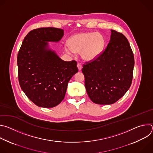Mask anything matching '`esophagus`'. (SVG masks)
Returning a JSON list of instances; mask_svg holds the SVG:
<instances>
[{
  "instance_id": "obj_1",
  "label": "esophagus",
  "mask_w": 153,
  "mask_h": 153,
  "mask_svg": "<svg viewBox=\"0 0 153 153\" xmlns=\"http://www.w3.org/2000/svg\"><path fill=\"white\" fill-rule=\"evenodd\" d=\"M77 68H78V69H79V71H80V70H82V65H81V63H77Z\"/></svg>"
}]
</instances>
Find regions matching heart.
<instances>
[{"mask_svg":"<svg viewBox=\"0 0 153 153\" xmlns=\"http://www.w3.org/2000/svg\"><path fill=\"white\" fill-rule=\"evenodd\" d=\"M70 45L64 46L68 54L74 56L81 52L82 59L86 61L94 60L101 53L105 45V39L99 33H82L72 36Z\"/></svg>","mask_w":153,"mask_h":153,"instance_id":"1","label":"heart"}]
</instances>
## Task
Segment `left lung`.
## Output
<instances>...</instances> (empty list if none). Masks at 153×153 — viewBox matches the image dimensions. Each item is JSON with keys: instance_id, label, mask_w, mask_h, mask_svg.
<instances>
[{"instance_id": "1", "label": "left lung", "mask_w": 153, "mask_h": 153, "mask_svg": "<svg viewBox=\"0 0 153 153\" xmlns=\"http://www.w3.org/2000/svg\"><path fill=\"white\" fill-rule=\"evenodd\" d=\"M110 42L94 60L82 68L85 85L90 99L95 103L110 105L120 99L131 85L134 58L126 37L111 30Z\"/></svg>"}]
</instances>
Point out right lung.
<instances>
[{
	"label": "right lung",
	"instance_id": "1",
	"mask_svg": "<svg viewBox=\"0 0 153 153\" xmlns=\"http://www.w3.org/2000/svg\"><path fill=\"white\" fill-rule=\"evenodd\" d=\"M62 29L39 28L30 31L17 54L18 77L21 89L39 107L53 108L64 99L68 82L78 71L75 60L65 62L49 48L58 42Z\"/></svg>",
	"mask_w": 153,
	"mask_h": 153
}]
</instances>
